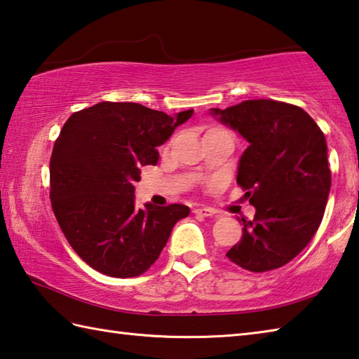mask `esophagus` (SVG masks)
Here are the masks:
<instances>
[{
    "label": "esophagus",
    "mask_w": 359,
    "mask_h": 359,
    "mask_svg": "<svg viewBox=\"0 0 359 359\" xmlns=\"http://www.w3.org/2000/svg\"><path fill=\"white\" fill-rule=\"evenodd\" d=\"M193 213L196 215V217H213L215 210L210 207H199V208H194Z\"/></svg>",
    "instance_id": "1"
}]
</instances>
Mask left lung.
Returning <instances> with one entry per match:
<instances>
[{"mask_svg": "<svg viewBox=\"0 0 359 359\" xmlns=\"http://www.w3.org/2000/svg\"><path fill=\"white\" fill-rule=\"evenodd\" d=\"M210 114L250 142L238 161L237 184L256 207L227 259L254 273L289 264L314 237L330 196L331 171L322 130L299 107L245 100Z\"/></svg>", "mask_w": 359, "mask_h": 359, "instance_id": "1", "label": "left lung"}]
</instances>
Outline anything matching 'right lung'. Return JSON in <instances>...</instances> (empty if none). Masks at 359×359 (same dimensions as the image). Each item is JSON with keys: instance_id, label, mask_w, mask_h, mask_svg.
<instances>
[{"instance_id": "right-lung-1", "label": "right lung", "mask_w": 359, "mask_h": 359, "mask_svg": "<svg viewBox=\"0 0 359 359\" xmlns=\"http://www.w3.org/2000/svg\"><path fill=\"white\" fill-rule=\"evenodd\" d=\"M193 109L168 116L132 102H102L72 114L50 160V199L67 242L94 270L140 276L158 259L174 224L190 207L138 208L141 166L157 165V147Z\"/></svg>"}]
</instances>
